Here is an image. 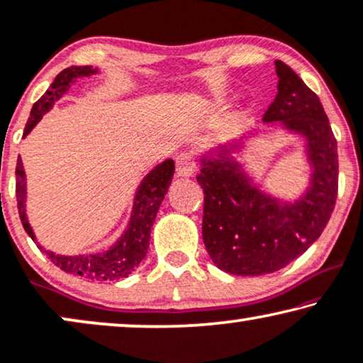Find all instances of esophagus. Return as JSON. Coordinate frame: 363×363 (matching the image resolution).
Segmentation results:
<instances>
[{"instance_id":"obj_1","label":"esophagus","mask_w":363,"mask_h":363,"mask_svg":"<svg viewBox=\"0 0 363 363\" xmlns=\"http://www.w3.org/2000/svg\"><path fill=\"white\" fill-rule=\"evenodd\" d=\"M196 172V161L189 154H181L176 157V174L179 177H191Z\"/></svg>"}]
</instances>
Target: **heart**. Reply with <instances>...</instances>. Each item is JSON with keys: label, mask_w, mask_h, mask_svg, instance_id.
<instances>
[{"label": "heart", "mask_w": 363, "mask_h": 363, "mask_svg": "<svg viewBox=\"0 0 363 363\" xmlns=\"http://www.w3.org/2000/svg\"><path fill=\"white\" fill-rule=\"evenodd\" d=\"M219 103H220V98H214V101H212V104H214V106L219 104Z\"/></svg>", "instance_id": "obj_1"}]
</instances>
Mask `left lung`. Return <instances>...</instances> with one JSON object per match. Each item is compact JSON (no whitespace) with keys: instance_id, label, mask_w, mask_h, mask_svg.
Listing matches in <instances>:
<instances>
[{"instance_id":"obj_1","label":"left lung","mask_w":363,"mask_h":363,"mask_svg":"<svg viewBox=\"0 0 363 363\" xmlns=\"http://www.w3.org/2000/svg\"><path fill=\"white\" fill-rule=\"evenodd\" d=\"M277 96L264 114V131H249L201 154L197 182L204 191L202 239L220 270L264 275L286 267L320 238L339 184L337 141L312 89L275 61ZM303 143L308 184L298 196H277L259 184L245 162L250 143L274 130Z\"/></svg>"}]
</instances>
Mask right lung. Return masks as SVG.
Returning a JSON list of instances; mask_svg holds the SVG:
<instances>
[{"instance_id": "right-lung-1", "label": "right lung", "mask_w": 363, "mask_h": 363, "mask_svg": "<svg viewBox=\"0 0 363 363\" xmlns=\"http://www.w3.org/2000/svg\"><path fill=\"white\" fill-rule=\"evenodd\" d=\"M96 74H99V69L93 66H71L62 69L55 77L51 88L33 104L23 138H26L33 131V128L40 123L43 116L50 113L56 101H60L62 96L67 94L72 84H76L83 77H91ZM172 176L174 161L166 159L164 162L154 166L143 177L136 189V194H134L128 225H125L123 234L116 239V242L111 244L108 249L88 254L62 255L52 252V250L43 249L40 244H38V247L48 255V259H51L52 264L67 274L81 275V277L89 280H118L128 277L146 257L149 239H151V227L156 220L164 196L167 194ZM16 197L19 217H21L24 230L28 232V235L33 240H36V235L26 216V174H24L21 157H18L16 164Z\"/></svg>"}]
</instances>
